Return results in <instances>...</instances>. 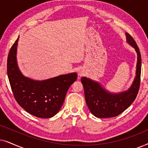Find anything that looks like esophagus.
Returning a JSON list of instances; mask_svg holds the SVG:
<instances>
[{
  "label": "esophagus",
  "mask_w": 148,
  "mask_h": 148,
  "mask_svg": "<svg viewBox=\"0 0 148 148\" xmlns=\"http://www.w3.org/2000/svg\"><path fill=\"white\" fill-rule=\"evenodd\" d=\"M84 71L83 70H81V71H79V77H82V76H83V75H84Z\"/></svg>",
  "instance_id": "34e87169"
}]
</instances>
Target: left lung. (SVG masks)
I'll return each instance as SVG.
<instances>
[{
	"instance_id": "left-lung-1",
	"label": "left lung",
	"mask_w": 148,
	"mask_h": 148,
	"mask_svg": "<svg viewBox=\"0 0 148 148\" xmlns=\"http://www.w3.org/2000/svg\"><path fill=\"white\" fill-rule=\"evenodd\" d=\"M126 36L127 42L135 48L137 54L136 77L128 91L112 94L105 91L98 83L86 77H82L81 79L89 110L98 118H110L118 116L134 102L138 94L141 80V54L132 36L128 33H126Z\"/></svg>"
}]
</instances>
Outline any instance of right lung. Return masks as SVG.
<instances>
[{
	"label": "right lung",
	"instance_id": "right-lung-1",
	"mask_svg": "<svg viewBox=\"0 0 148 148\" xmlns=\"http://www.w3.org/2000/svg\"><path fill=\"white\" fill-rule=\"evenodd\" d=\"M19 38L10 49L7 75L14 98L26 112L38 118H50L60 110L66 92L77 75H62L37 82L25 77L18 69L16 52Z\"/></svg>",
	"mask_w": 148,
	"mask_h": 148
}]
</instances>
